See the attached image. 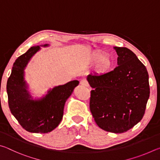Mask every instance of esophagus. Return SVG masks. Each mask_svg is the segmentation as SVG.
Masks as SVG:
<instances>
[{
  "mask_svg": "<svg viewBox=\"0 0 160 160\" xmlns=\"http://www.w3.org/2000/svg\"><path fill=\"white\" fill-rule=\"evenodd\" d=\"M80 85L85 87H88L89 86V83L88 81H87L85 79H82L80 81Z\"/></svg>",
  "mask_w": 160,
  "mask_h": 160,
  "instance_id": "esophagus-1",
  "label": "esophagus"
}]
</instances>
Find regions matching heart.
Masks as SVG:
<instances>
[{
	"instance_id": "obj_1",
	"label": "heart",
	"mask_w": 160,
	"mask_h": 160,
	"mask_svg": "<svg viewBox=\"0 0 160 160\" xmlns=\"http://www.w3.org/2000/svg\"><path fill=\"white\" fill-rule=\"evenodd\" d=\"M92 61L94 63H97V70L100 73H106L112 69L113 65V59L109 54L103 53H97L92 56Z\"/></svg>"
}]
</instances>
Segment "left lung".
<instances>
[{
	"label": "left lung",
	"mask_w": 160,
	"mask_h": 160,
	"mask_svg": "<svg viewBox=\"0 0 160 160\" xmlns=\"http://www.w3.org/2000/svg\"><path fill=\"white\" fill-rule=\"evenodd\" d=\"M117 63L112 71L87 80L92 88L90 109L100 128L121 133L141 121L150 97L149 75L135 54L126 47H115Z\"/></svg>",
	"instance_id": "8db88e82"
}]
</instances>
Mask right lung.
<instances>
[{"instance_id":"1","label":"right lung","mask_w":160,"mask_h":160,"mask_svg":"<svg viewBox=\"0 0 160 160\" xmlns=\"http://www.w3.org/2000/svg\"><path fill=\"white\" fill-rule=\"evenodd\" d=\"M39 48V46L32 47L16 59L8 80L6 89L9 109L20 125L27 131L47 133L60 123L65 103L78 85L79 81L72 80L56 87L41 100L29 99L24 80V69Z\"/></svg>"}]
</instances>
